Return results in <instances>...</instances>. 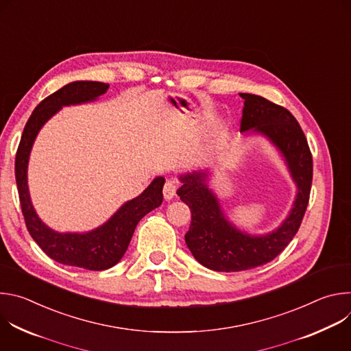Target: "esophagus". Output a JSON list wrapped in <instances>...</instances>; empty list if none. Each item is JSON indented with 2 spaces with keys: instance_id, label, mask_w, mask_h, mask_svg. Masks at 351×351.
Segmentation results:
<instances>
[{
  "instance_id": "34e87169",
  "label": "esophagus",
  "mask_w": 351,
  "mask_h": 351,
  "mask_svg": "<svg viewBox=\"0 0 351 351\" xmlns=\"http://www.w3.org/2000/svg\"><path fill=\"white\" fill-rule=\"evenodd\" d=\"M176 189H178L176 182H173V180H167V183L164 184V190H162L164 198H165V199L173 198L175 194H176Z\"/></svg>"
}]
</instances>
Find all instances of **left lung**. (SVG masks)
Listing matches in <instances>:
<instances>
[{
    "instance_id": "8db88e82",
    "label": "left lung",
    "mask_w": 351,
    "mask_h": 351,
    "mask_svg": "<svg viewBox=\"0 0 351 351\" xmlns=\"http://www.w3.org/2000/svg\"><path fill=\"white\" fill-rule=\"evenodd\" d=\"M239 95L244 99L240 132H261L276 144L298 193L290 215L279 229L261 237L248 236L225 219L217 198L206 186V173L180 176L183 186L176 193L191 211L186 244L199 264L218 272L257 268L280 254L302 225L313 183V156L304 132L291 112L261 95Z\"/></svg>"
}]
</instances>
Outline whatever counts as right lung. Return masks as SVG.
Masks as SVG:
<instances>
[{
	"mask_svg": "<svg viewBox=\"0 0 351 351\" xmlns=\"http://www.w3.org/2000/svg\"><path fill=\"white\" fill-rule=\"evenodd\" d=\"M110 84L101 82H73L45 97L34 108L22 133L15 158V178L26 228L43 252L64 265L90 271L114 267L125 254L138 221L162 203L164 178H156L138 197L123 204L101 228L88 233H58L47 228L36 215L27 190V161L40 128L62 106L91 101L104 94Z\"/></svg>",
	"mask_w": 351,
	"mask_h": 351,
	"instance_id": "1",
	"label": "right lung"
}]
</instances>
